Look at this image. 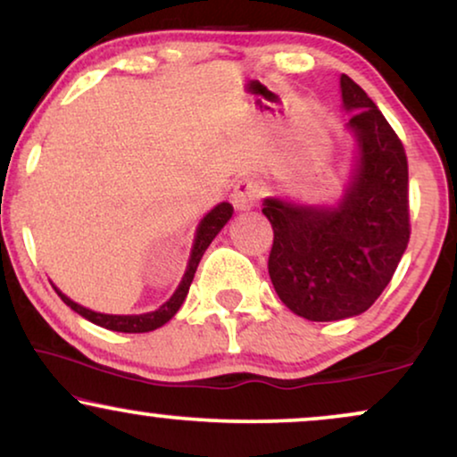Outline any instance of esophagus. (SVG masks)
Here are the masks:
<instances>
[{
	"instance_id": "esophagus-1",
	"label": "esophagus",
	"mask_w": 457,
	"mask_h": 457,
	"mask_svg": "<svg viewBox=\"0 0 457 457\" xmlns=\"http://www.w3.org/2000/svg\"><path fill=\"white\" fill-rule=\"evenodd\" d=\"M260 197V187L252 179H241L239 183L235 185L233 195H230V202H233L237 212H249L255 208Z\"/></svg>"
}]
</instances>
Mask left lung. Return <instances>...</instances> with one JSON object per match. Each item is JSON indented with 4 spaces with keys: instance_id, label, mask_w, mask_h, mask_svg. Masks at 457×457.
Listing matches in <instances>:
<instances>
[{
    "instance_id": "left-lung-1",
    "label": "left lung",
    "mask_w": 457,
    "mask_h": 457,
    "mask_svg": "<svg viewBox=\"0 0 457 457\" xmlns=\"http://www.w3.org/2000/svg\"><path fill=\"white\" fill-rule=\"evenodd\" d=\"M352 166L333 204L270 195L268 274L293 314L312 322L353 318L385 291L410 241L408 160L377 104L341 74Z\"/></svg>"
}]
</instances>
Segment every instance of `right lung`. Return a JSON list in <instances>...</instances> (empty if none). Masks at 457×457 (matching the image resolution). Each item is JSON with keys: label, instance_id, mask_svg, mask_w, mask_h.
I'll list each match as a JSON object with an SVG mask.
<instances>
[{"label": "right lung", "instance_id": "add662e5", "mask_svg": "<svg viewBox=\"0 0 457 457\" xmlns=\"http://www.w3.org/2000/svg\"><path fill=\"white\" fill-rule=\"evenodd\" d=\"M230 216H233V205L228 202H220L218 205H214V208H212L202 220H199L195 228V237H193L189 262H187L183 278H180L177 291L172 293L170 299L162 303L160 308L154 312H145V314H104V312H93L89 308H85V305L72 302V299L64 295L58 287L55 285L52 287L62 297V302L71 305L77 314L87 318V320L93 324H97V327L116 330V333H149V330L164 327V324L177 314L180 305H183L187 293H189V287L193 283V277H195L199 260H202L205 249L210 247V243L214 241V237L224 228V224L230 220Z\"/></svg>", "mask_w": 457, "mask_h": 457}]
</instances>
